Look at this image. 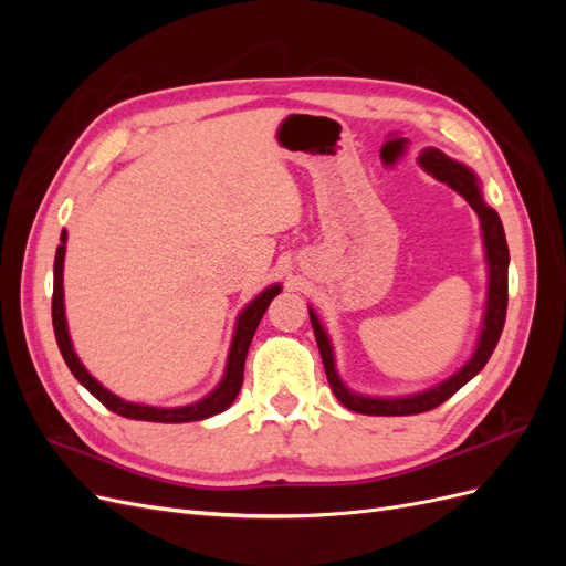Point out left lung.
Listing matches in <instances>:
<instances>
[{"label":"left lung","mask_w":566,"mask_h":566,"mask_svg":"<svg viewBox=\"0 0 566 566\" xmlns=\"http://www.w3.org/2000/svg\"><path fill=\"white\" fill-rule=\"evenodd\" d=\"M420 165L432 177H437L443 184H449L453 191H458L462 198H465L470 202V208L479 214V219H482L486 260H489V271H491L484 331H482V337H479V347H476L474 356L447 382H441L434 389H427L422 394H416V397L370 399V397H358V394L349 391L345 385L339 382L337 373H335V361H333V349H331L328 335H325V331L321 328L316 314L310 310L312 328H314V335H316V342H318V352H321V358H323L325 375H328L331 389L337 397V401L342 406H347L349 410H354V413H364V416H416V413H424V410H432V408L441 406L443 401L451 399L462 385H468L474 378V375L486 366L489 356L493 354L495 345H499V337H501L503 325H505L510 252H507V241H505V231H503L499 212L491 210L489 205H484L482 193H479L476 179L468 167H462L460 163L449 160L447 156H441L439 150L422 153Z\"/></svg>","instance_id":"left-lung-1"}]
</instances>
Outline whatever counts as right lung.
I'll return each instance as SVG.
<instances>
[{"instance_id": "1", "label": "right lung", "mask_w": 566, "mask_h": 566, "mask_svg": "<svg viewBox=\"0 0 566 566\" xmlns=\"http://www.w3.org/2000/svg\"><path fill=\"white\" fill-rule=\"evenodd\" d=\"M63 256H65V231L61 233V245L56 250L54 295H51V321H54V333H56L59 349L63 354V361L67 364V368H71L75 378L80 380V385L87 387L108 410H113V413L123 416V418H129V420L196 422V420H205V418L221 413V410H227L235 401L238 391H241V385H243V370H245V358H248L252 335L256 331V325H260L264 312L269 310L271 300L281 293L279 285L266 287L260 297H256L250 306H245V312L241 314V318H238L224 380L219 382V387L210 394V397H205L202 401H198L193 406H184V408H150V406H139V403H129V401L117 399L115 394H111L106 387H101L80 364V358L73 352L71 337H67L65 316H63Z\"/></svg>"}]
</instances>
